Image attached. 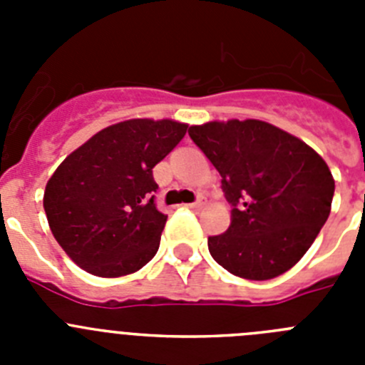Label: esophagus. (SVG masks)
Listing matches in <instances>:
<instances>
[{"label":"esophagus","mask_w":365,"mask_h":365,"mask_svg":"<svg viewBox=\"0 0 365 365\" xmlns=\"http://www.w3.org/2000/svg\"><path fill=\"white\" fill-rule=\"evenodd\" d=\"M186 206H188V208H192V210H199V208H201V206H202V199L199 197L197 201L190 202V205H186Z\"/></svg>","instance_id":"34e87169"}]
</instances>
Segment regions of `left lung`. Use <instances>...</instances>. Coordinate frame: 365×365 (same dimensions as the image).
I'll return each mask as SVG.
<instances>
[{"label":"left lung","mask_w":365,"mask_h":365,"mask_svg":"<svg viewBox=\"0 0 365 365\" xmlns=\"http://www.w3.org/2000/svg\"><path fill=\"white\" fill-rule=\"evenodd\" d=\"M188 135L219 172L232 206L228 230L208 237L212 257L256 282L294 267L331 212L334 179L325 160L261 120L208 122Z\"/></svg>","instance_id":"1"}]
</instances>
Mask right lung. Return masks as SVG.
Returning a JSON list of instances; mask_svg holds the SVG:
<instances>
[{
  "instance_id": "right-lung-1",
  "label": "right lung",
  "mask_w": 365,
  "mask_h": 365,
  "mask_svg": "<svg viewBox=\"0 0 365 365\" xmlns=\"http://www.w3.org/2000/svg\"><path fill=\"white\" fill-rule=\"evenodd\" d=\"M173 120L133 118L93 135L45 186L51 232L89 274L118 278L157 254L168 215L157 210L155 164L186 135Z\"/></svg>"
}]
</instances>
